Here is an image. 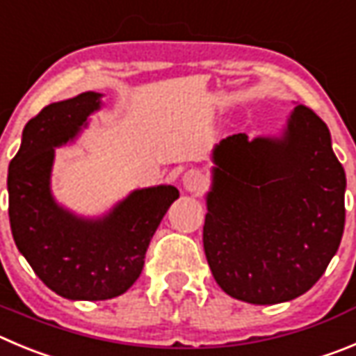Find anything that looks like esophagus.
Here are the masks:
<instances>
[{"label":"esophagus","mask_w":356,"mask_h":356,"mask_svg":"<svg viewBox=\"0 0 356 356\" xmlns=\"http://www.w3.org/2000/svg\"><path fill=\"white\" fill-rule=\"evenodd\" d=\"M182 186H184V189L189 191V193H200L205 186L204 174L198 170L186 172L184 177H182Z\"/></svg>","instance_id":"obj_1"}]
</instances>
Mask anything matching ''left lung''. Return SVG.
Returning a JSON list of instances; mask_svg holds the SVG:
<instances>
[{
	"instance_id": "obj_1",
	"label": "left lung",
	"mask_w": 356,
	"mask_h": 356,
	"mask_svg": "<svg viewBox=\"0 0 356 356\" xmlns=\"http://www.w3.org/2000/svg\"><path fill=\"white\" fill-rule=\"evenodd\" d=\"M204 249L216 283L270 305L313 288L344 232L346 174L327 124L297 105L279 135L223 138L211 156Z\"/></svg>"
}]
</instances>
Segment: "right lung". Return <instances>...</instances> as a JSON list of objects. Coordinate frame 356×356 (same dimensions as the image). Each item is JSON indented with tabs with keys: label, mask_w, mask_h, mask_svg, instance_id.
I'll return each instance as SVG.
<instances>
[{
	"label": "right lung",
	"mask_w": 356,
	"mask_h": 356,
	"mask_svg": "<svg viewBox=\"0 0 356 356\" xmlns=\"http://www.w3.org/2000/svg\"><path fill=\"white\" fill-rule=\"evenodd\" d=\"M102 92L86 91L47 105L22 129L8 165V216L13 241L35 274L70 300H107L131 288L175 186L133 189L105 214L89 218L59 204L51 175L56 149L72 144L102 108Z\"/></svg>",
	"instance_id": "obj_1"
}]
</instances>
